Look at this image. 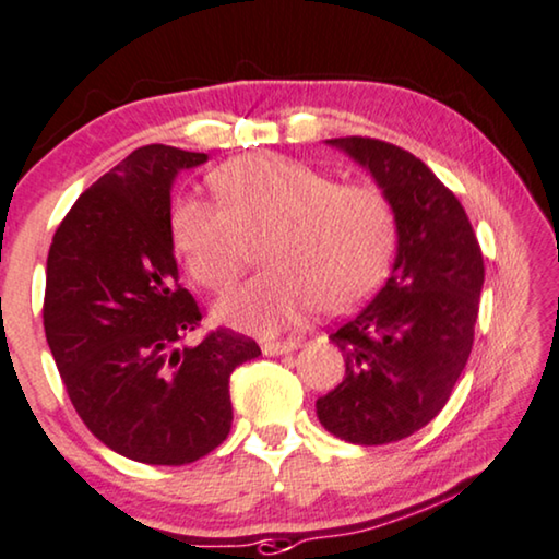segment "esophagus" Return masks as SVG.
<instances>
[{"label":"esophagus","mask_w":559,"mask_h":559,"mask_svg":"<svg viewBox=\"0 0 559 559\" xmlns=\"http://www.w3.org/2000/svg\"><path fill=\"white\" fill-rule=\"evenodd\" d=\"M298 347V340H265L261 344L263 355H288Z\"/></svg>","instance_id":"34e87169"}]
</instances>
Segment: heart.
Masks as SVG:
<instances>
[{"mask_svg":"<svg viewBox=\"0 0 559 559\" xmlns=\"http://www.w3.org/2000/svg\"><path fill=\"white\" fill-rule=\"evenodd\" d=\"M210 187L217 202L177 198L169 210L171 242L192 281L223 294L261 240L269 269L217 306L225 324L278 332L317 306L352 309L388 276L397 212L377 182H336L311 164L255 154L217 167Z\"/></svg>","mask_w":559,"mask_h":559,"instance_id":"b5f03b06","label":"heart"}]
</instances>
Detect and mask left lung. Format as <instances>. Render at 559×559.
Segmentation results:
<instances>
[{"label":"left lung","instance_id":"obj_1","mask_svg":"<svg viewBox=\"0 0 559 559\" xmlns=\"http://www.w3.org/2000/svg\"><path fill=\"white\" fill-rule=\"evenodd\" d=\"M342 146L372 171L397 212V258L367 306L329 332L344 380L317 400L329 433L357 445L395 443L443 411L466 367L484 255L459 198L405 148L369 136Z\"/></svg>","mask_w":559,"mask_h":559}]
</instances>
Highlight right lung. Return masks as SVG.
Here are the masks:
<instances>
[{"label": "right lung", "mask_w": 559, "mask_h": 559, "mask_svg": "<svg viewBox=\"0 0 559 559\" xmlns=\"http://www.w3.org/2000/svg\"><path fill=\"white\" fill-rule=\"evenodd\" d=\"M207 154L148 144L91 185L47 253L43 326L70 403L100 443L152 466H182L233 426L230 374L261 347L210 329L182 288L169 233L179 169Z\"/></svg>", "instance_id": "obj_1"}]
</instances>
